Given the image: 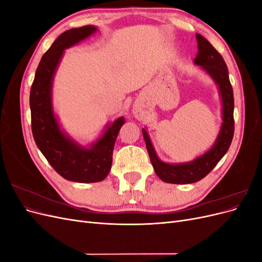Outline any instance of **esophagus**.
Segmentation results:
<instances>
[{"mask_svg": "<svg viewBox=\"0 0 262 262\" xmlns=\"http://www.w3.org/2000/svg\"><path fill=\"white\" fill-rule=\"evenodd\" d=\"M136 116H137V117H140V116H141V112H140V110H137V112H136Z\"/></svg>", "mask_w": 262, "mask_h": 262, "instance_id": "obj_1", "label": "esophagus"}]
</instances>
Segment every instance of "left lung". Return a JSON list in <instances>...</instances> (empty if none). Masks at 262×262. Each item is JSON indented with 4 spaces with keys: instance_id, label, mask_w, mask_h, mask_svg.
<instances>
[{
    "instance_id": "8db88e82",
    "label": "left lung",
    "mask_w": 262,
    "mask_h": 262,
    "mask_svg": "<svg viewBox=\"0 0 262 262\" xmlns=\"http://www.w3.org/2000/svg\"><path fill=\"white\" fill-rule=\"evenodd\" d=\"M198 52L194 63L201 66L220 87L223 101V124L214 146L204 155L186 164H166L158 160L145 129H142L150 162L156 175L168 184H192L204 178L215 167L231 146L234 137V95L224 59L214 47L199 34H195Z\"/></svg>"
}]
</instances>
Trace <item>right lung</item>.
Returning a JSON list of instances; mask_svg holds the SVG:
<instances>
[{
  "label": "right lung",
  "mask_w": 262,
  "mask_h": 262,
  "mask_svg": "<svg viewBox=\"0 0 262 262\" xmlns=\"http://www.w3.org/2000/svg\"><path fill=\"white\" fill-rule=\"evenodd\" d=\"M95 31L94 26L72 28L55 39L39 62L29 96L31 132L38 148L60 176L75 182H98L107 177L116 139L125 122L123 117L117 119L91 148H84L61 132L54 118L51 85L63 51Z\"/></svg>",
  "instance_id": "right-lung-1"
}]
</instances>
